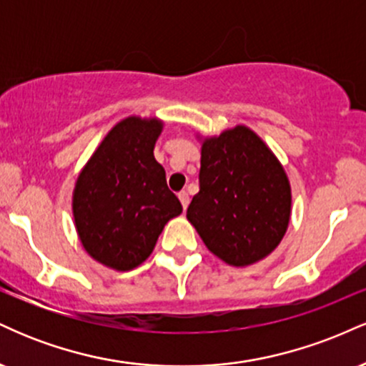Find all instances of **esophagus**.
Instances as JSON below:
<instances>
[{
    "label": "esophagus",
    "instance_id": "esophagus-1",
    "mask_svg": "<svg viewBox=\"0 0 366 366\" xmlns=\"http://www.w3.org/2000/svg\"><path fill=\"white\" fill-rule=\"evenodd\" d=\"M177 196H179V199H180V204H182V208L186 209L187 204H189V194H187L186 191H180Z\"/></svg>",
    "mask_w": 366,
    "mask_h": 366
}]
</instances>
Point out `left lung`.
<instances>
[{"label": "left lung", "instance_id": "obj_1", "mask_svg": "<svg viewBox=\"0 0 366 366\" xmlns=\"http://www.w3.org/2000/svg\"><path fill=\"white\" fill-rule=\"evenodd\" d=\"M291 184L282 163L246 125L201 139L199 192L187 220L217 258L247 267L267 258L287 232Z\"/></svg>", "mask_w": 366, "mask_h": 366}]
</instances>
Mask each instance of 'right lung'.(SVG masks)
Returning <instances> with one entry per match:
<instances>
[{"label": "right lung", "instance_id": "1", "mask_svg": "<svg viewBox=\"0 0 366 366\" xmlns=\"http://www.w3.org/2000/svg\"><path fill=\"white\" fill-rule=\"evenodd\" d=\"M162 130L157 117L120 120L75 182L77 236L86 253L112 270L129 272L146 262L167 222L182 213L153 154Z\"/></svg>", "mask_w": 366, "mask_h": 366}]
</instances>
